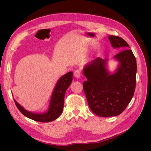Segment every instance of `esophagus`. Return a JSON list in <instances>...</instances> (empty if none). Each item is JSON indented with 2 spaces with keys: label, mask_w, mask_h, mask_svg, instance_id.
Wrapping results in <instances>:
<instances>
[{
  "label": "esophagus",
  "mask_w": 151,
  "mask_h": 151,
  "mask_svg": "<svg viewBox=\"0 0 151 151\" xmlns=\"http://www.w3.org/2000/svg\"><path fill=\"white\" fill-rule=\"evenodd\" d=\"M74 76L76 78H80L81 77V72L80 70H76L74 72Z\"/></svg>",
  "instance_id": "obj_1"
}]
</instances>
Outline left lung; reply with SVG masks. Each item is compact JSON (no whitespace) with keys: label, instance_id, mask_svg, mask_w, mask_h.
Instances as JSON below:
<instances>
[{"label":"left lung","instance_id":"left-lung-1","mask_svg":"<svg viewBox=\"0 0 151 151\" xmlns=\"http://www.w3.org/2000/svg\"><path fill=\"white\" fill-rule=\"evenodd\" d=\"M114 49L122 50L113 59L118 65L113 73L108 70V59L97 58L86 65L87 81L83 88L92 111L100 117L121 114L129 104L135 90L137 61L130 46L119 37L109 35Z\"/></svg>","mask_w":151,"mask_h":151}]
</instances>
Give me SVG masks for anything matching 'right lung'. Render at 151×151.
Listing matches in <instances>:
<instances>
[{
    "label": "right lung",
    "instance_id": "right-lung-1",
    "mask_svg": "<svg viewBox=\"0 0 151 151\" xmlns=\"http://www.w3.org/2000/svg\"><path fill=\"white\" fill-rule=\"evenodd\" d=\"M72 78L73 72L70 71L59 79L52 91L48 108L43 113L29 111L19 104L15 99L14 101L21 113L30 119L41 122L53 121L58 118L62 113L65 93L72 81Z\"/></svg>",
    "mask_w": 151,
    "mask_h": 151
}]
</instances>
